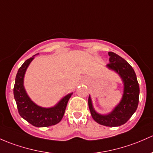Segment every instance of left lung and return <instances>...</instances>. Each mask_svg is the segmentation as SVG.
Returning a JSON list of instances; mask_svg holds the SVG:
<instances>
[{"instance_id":"left-lung-1","label":"left lung","mask_w":153,"mask_h":153,"mask_svg":"<svg viewBox=\"0 0 153 153\" xmlns=\"http://www.w3.org/2000/svg\"><path fill=\"white\" fill-rule=\"evenodd\" d=\"M109 64L107 67L117 72L123 80L124 91L120 103L111 113L102 115L94 109L89 96L88 103L92 118L100 125L108 127H117L124 125L135 113L139 104V86L133 67L121 56L113 52H108Z\"/></svg>"}]
</instances>
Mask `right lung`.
<instances>
[{
	"instance_id": "1",
	"label": "right lung",
	"mask_w": 153,
	"mask_h": 153,
	"mask_svg": "<svg viewBox=\"0 0 153 153\" xmlns=\"http://www.w3.org/2000/svg\"><path fill=\"white\" fill-rule=\"evenodd\" d=\"M34 56L27 59L17 71L14 86V97L17 110L21 117L32 125L39 128L56 125L62 120L67 102L72 93L64 97L53 107H40L33 102L25 91L23 86L24 75Z\"/></svg>"
}]
</instances>
